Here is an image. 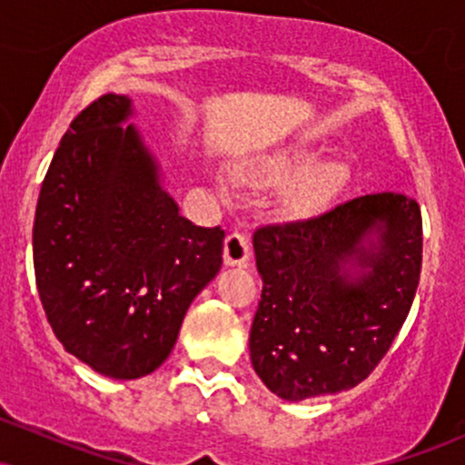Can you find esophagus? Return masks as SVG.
Instances as JSON below:
<instances>
[{
    "label": "esophagus",
    "instance_id": "1",
    "mask_svg": "<svg viewBox=\"0 0 465 465\" xmlns=\"http://www.w3.org/2000/svg\"><path fill=\"white\" fill-rule=\"evenodd\" d=\"M251 255V247H249V238L244 236L242 232L233 229V232L227 233L225 238V264L236 266V264H244Z\"/></svg>",
    "mask_w": 465,
    "mask_h": 465
}]
</instances>
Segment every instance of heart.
Segmentation results:
<instances>
[{
    "mask_svg": "<svg viewBox=\"0 0 465 465\" xmlns=\"http://www.w3.org/2000/svg\"><path fill=\"white\" fill-rule=\"evenodd\" d=\"M317 162V154L314 153H277L271 154V157H264L262 162L258 163V173L264 174V177H282V174L291 173L295 168H308ZM336 179H339V173H336L334 165H319V168H312L311 173L303 177L300 188L292 194V203H295L300 210H308V207H314L319 201L328 194L330 190L334 188Z\"/></svg>",
    "mask_w": 465,
    "mask_h": 465,
    "instance_id": "b5f03b06",
    "label": "heart"
}]
</instances>
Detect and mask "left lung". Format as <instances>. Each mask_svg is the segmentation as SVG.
I'll return each mask as SVG.
<instances>
[{"mask_svg": "<svg viewBox=\"0 0 465 465\" xmlns=\"http://www.w3.org/2000/svg\"><path fill=\"white\" fill-rule=\"evenodd\" d=\"M377 236V242L371 240ZM262 300L249 334L253 370L275 396L356 387L411 311L421 271V212L393 192L253 232Z\"/></svg>", "mask_w": 465, "mask_h": 465, "instance_id": "1", "label": "left lung"}]
</instances>
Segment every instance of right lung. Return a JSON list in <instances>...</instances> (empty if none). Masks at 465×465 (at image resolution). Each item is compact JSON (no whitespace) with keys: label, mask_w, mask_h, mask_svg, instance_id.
Returning <instances> with one entry per match:
<instances>
[{"label":"right lung","mask_w":465,"mask_h":465,"mask_svg":"<svg viewBox=\"0 0 465 465\" xmlns=\"http://www.w3.org/2000/svg\"><path fill=\"white\" fill-rule=\"evenodd\" d=\"M124 95L74 117L41 185L32 255L41 303L69 354L117 381L157 370L192 300L223 264V232L196 227L159 185Z\"/></svg>","instance_id":"add662e5"}]
</instances>
